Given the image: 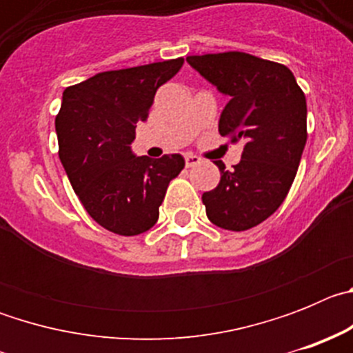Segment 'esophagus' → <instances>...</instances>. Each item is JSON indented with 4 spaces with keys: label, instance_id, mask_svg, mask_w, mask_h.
<instances>
[{
    "label": "esophagus",
    "instance_id": "esophagus-1",
    "mask_svg": "<svg viewBox=\"0 0 353 353\" xmlns=\"http://www.w3.org/2000/svg\"><path fill=\"white\" fill-rule=\"evenodd\" d=\"M201 162V159L198 157V155H192V154H187L185 155V166L191 168V166H196V164H199Z\"/></svg>",
    "mask_w": 353,
    "mask_h": 353
}]
</instances>
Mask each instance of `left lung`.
Here are the masks:
<instances>
[{"instance_id":"8db88e82","label":"left lung","mask_w":353,"mask_h":353,"mask_svg":"<svg viewBox=\"0 0 353 353\" xmlns=\"http://www.w3.org/2000/svg\"><path fill=\"white\" fill-rule=\"evenodd\" d=\"M191 67L230 97L221 136L242 143L232 171L217 162L221 182L203 192L207 217L230 232L258 226L281 207L307 139L305 95L286 65L240 51L187 56Z\"/></svg>"}]
</instances>
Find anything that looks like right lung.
I'll list each match as a JSON object with an SVG mask.
<instances>
[{"label":"right lung","instance_id":"right-lung-1","mask_svg":"<svg viewBox=\"0 0 353 353\" xmlns=\"http://www.w3.org/2000/svg\"><path fill=\"white\" fill-rule=\"evenodd\" d=\"M183 58L101 72L68 86L56 114L58 154L77 198L95 223L134 236L159 219L168 185L185 166L180 154L136 157V123L146 121L159 86Z\"/></svg>","mask_w":353,"mask_h":353}]
</instances>
